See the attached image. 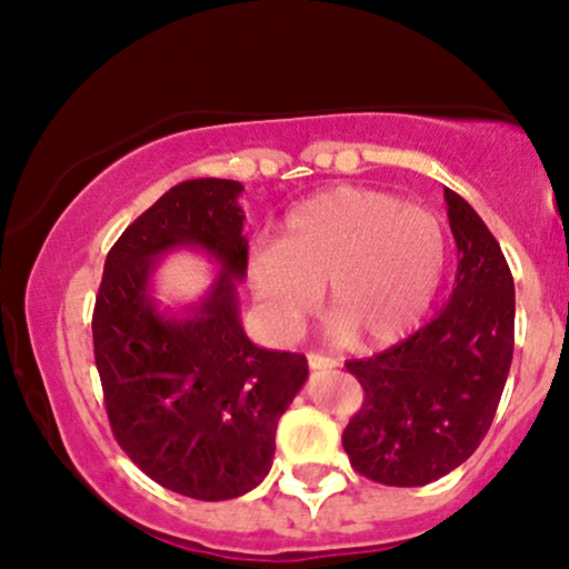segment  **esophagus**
I'll list each match as a JSON object with an SVG mask.
<instances>
[{"mask_svg":"<svg viewBox=\"0 0 569 569\" xmlns=\"http://www.w3.org/2000/svg\"><path fill=\"white\" fill-rule=\"evenodd\" d=\"M307 362H309V368H312V370H330V368H338V359H336V357L318 355V351H309Z\"/></svg>","mask_w":569,"mask_h":569,"instance_id":"esophagus-1","label":"esophagus"}]
</instances>
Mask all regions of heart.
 Wrapping results in <instances>:
<instances>
[{
	"label": "heart",
	"mask_w": 569,
	"mask_h": 569,
	"mask_svg": "<svg viewBox=\"0 0 569 569\" xmlns=\"http://www.w3.org/2000/svg\"><path fill=\"white\" fill-rule=\"evenodd\" d=\"M449 260L433 212L359 186L315 193L286 214L276 243L249 257L254 299L268 328L297 336L326 283L333 333L388 347L420 326Z\"/></svg>",
	"instance_id": "heart-1"
}]
</instances>
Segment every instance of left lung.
Listing matches in <instances>:
<instances>
[{
    "instance_id": "1",
    "label": "left lung",
    "mask_w": 569,
    "mask_h": 569,
    "mask_svg": "<svg viewBox=\"0 0 569 569\" xmlns=\"http://www.w3.org/2000/svg\"><path fill=\"white\" fill-rule=\"evenodd\" d=\"M443 197L459 257L449 301L401 343L347 362L365 401L343 449L383 486H426L462 465L491 428L512 365V272L480 214L451 189Z\"/></svg>"
}]
</instances>
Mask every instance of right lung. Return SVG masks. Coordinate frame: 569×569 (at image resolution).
<instances>
[{
  "label": "right lung",
  "instance_id": "1",
  "mask_svg": "<svg viewBox=\"0 0 569 569\" xmlns=\"http://www.w3.org/2000/svg\"><path fill=\"white\" fill-rule=\"evenodd\" d=\"M243 186L193 178L126 228L93 307V359L120 449L170 491L226 501L272 467L276 428L309 376L307 357L243 333L236 283L247 278ZM178 248L219 264L204 298L172 316L151 293L153 268Z\"/></svg>",
  "mask_w": 569,
  "mask_h": 569
}]
</instances>
